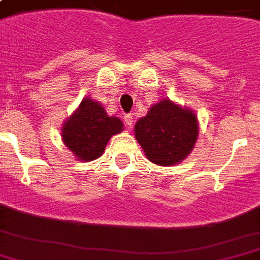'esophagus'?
Instances as JSON below:
<instances>
[{"mask_svg":"<svg viewBox=\"0 0 260 260\" xmlns=\"http://www.w3.org/2000/svg\"><path fill=\"white\" fill-rule=\"evenodd\" d=\"M124 121L128 128H132L134 126V115L132 114H126L124 115Z\"/></svg>","mask_w":260,"mask_h":260,"instance_id":"1","label":"esophagus"}]
</instances>
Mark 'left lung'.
<instances>
[{
	"label": "left lung",
	"mask_w": 260,
	"mask_h": 260,
	"mask_svg": "<svg viewBox=\"0 0 260 260\" xmlns=\"http://www.w3.org/2000/svg\"><path fill=\"white\" fill-rule=\"evenodd\" d=\"M135 139L153 164H180L193 151L200 124L196 111L164 98L136 121Z\"/></svg>",
	"instance_id": "obj_1"
}]
</instances>
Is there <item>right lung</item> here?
<instances>
[{
    "instance_id": "1",
    "label": "right lung",
    "mask_w": 260,
    "mask_h": 260,
    "mask_svg": "<svg viewBox=\"0 0 260 260\" xmlns=\"http://www.w3.org/2000/svg\"><path fill=\"white\" fill-rule=\"evenodd\" d=\"M124 124L118 117L107 115L101 102L84 98L61 125V140L77 159L88 162L105 153L111 136L120 134Z\"/></svg>"
}]
</instances>
